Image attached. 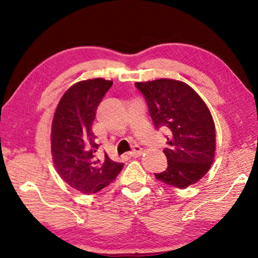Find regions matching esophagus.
<instances>
[{
  "mask_svg": "<svg viewBox=\"0 0 258 258\" xmlns=\"http://www.w3.org/2000/svg\"><path fill=\"white\" fill-rule=\"evenodd\" d=\"M142 153H143L142 148L139 147V146H134L133 150L130 151L129 154H130V156H132V157H139V156H141V155H142Z\"/></svg>",
  "mask_w": 258,
  "mask_h": 258,
  "instance_id": "esophagus-1",
  "label": "esophagus"
}]
</instances>
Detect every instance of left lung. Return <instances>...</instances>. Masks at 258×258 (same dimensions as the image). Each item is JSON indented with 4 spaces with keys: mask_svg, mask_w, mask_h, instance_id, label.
I'll use <instances>...</instances> for the list:
<instances>
[{
    "mask_svg": "<svg viewBox=\"0 0 258 258\" xmlns=\"http://www.w3.org/2000/svg\"><path fill=\"white\" fill-rule=\"evenodd\" d=\"M156 129L167 130V170L158 181L184 189L209 171L215 158L216 134L213 116L200 95L181 81L160 79L136 82Z\"/></svg>",
    "mask_w": 258,
    "mask_h": 258,
    "instance_id": "8db88e82",
    "label": "left lung"
}]
</instances>
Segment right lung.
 I'll use <instances>...</instances> for the list:
<instances>
[{"label": "right lung", "instance_id": "add662e5", "mask_svg": "<svg viewBox=\"0 0 258 258\" xmlns=\"http://www.w3.org/2000/svg\"><path fill=\"white\" fill-rule=\"evenodd\" d=\"M112 81L93 79L69 88L59 100L51 124V155L63 181L91 195L110 184L122 170L123 163L96 156L93 126L98 104L110 89Z\"/></svg>", "mask_w": 258, "mask_h": 258}]
</instances>
